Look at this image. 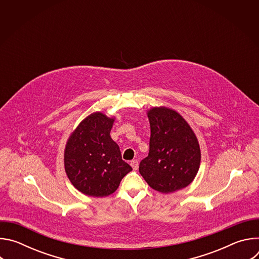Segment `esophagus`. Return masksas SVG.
Here are the masks:
<instances>
[{
	"label": "esophagus",
	"instance_id": "esophagus-1",
	"mask_svg": "<svg viewBox=\"0 0 259 259\" xmlns=\"http://www.w3.org/2000/svg\"><path fill=\"white\" fill-rule=\"evenodd\" d=\"M130 165H131V167H132L134 170H136V169L138 168V161H137V160H133V161L130 162Z\"/></svg>",
	"mask_w": 259,
	"mask_h": 259
}]
</instances>
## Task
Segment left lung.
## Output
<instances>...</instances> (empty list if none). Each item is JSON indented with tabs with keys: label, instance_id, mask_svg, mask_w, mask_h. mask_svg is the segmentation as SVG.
<instances>
[{
	"label": "left lung",
	"instance_id": "obj_1",
	"mask_svg": "<svg viewBox=\"0 0 259 259\" xmlns=\"http://www.w3.org/2000/svg\"><path fill=\"white\" fill-rule=\"evenodd\" d=\"M150 153L139 164V173L149 186L163 194L188 187L198 173L201 152L189 124L172 109L154 107Z\"/></svg>",
	"mask_w": 259,
	"mask_h": 259
}]
</instances>
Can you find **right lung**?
<instances>
[{
	"mask_svg": "<svg viewBox=\"0 0 259 259\" xmlns=\"http://www.w3.org/2000/svg\"><path fill=\"white\" fill-rule=\"evenodd\" d=\"M113 124L114 119L94 113L81 122L66 143L65 172L72 186L87 196L113 194L132 170L122 160L119 145L110 138Z\"/></svg>",
	"mask_w": 259,
	"mask_h": 259,
	"instance_id": "right-lung-1",
	"label": "right lung"
}]
</instances>
